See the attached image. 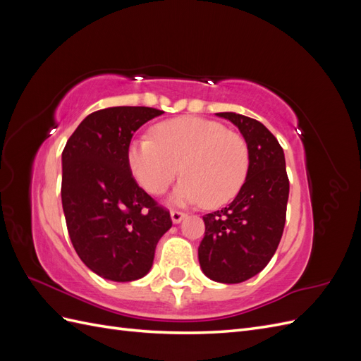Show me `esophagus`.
Returning a JSON list of instances; mask_svg holds the SVG:
<instances>
[{
  "instance_id": "esophagus-1",
  "label": "esophagus",
  "mask_w": 361,
  "mask_h": 361,
  "mask_svg": "<svg viewBox=\"0 0 361 361\" xmlns=\"http://www.w3.org/2000/svg\"><path fill=\"white\" fill-rule=\"evenodd\" d=\"M170 216H171V221H173L174 224H179L187 215H185L183 212H179V211H171V212H170Z\"/></svg>"
}]
</instances>
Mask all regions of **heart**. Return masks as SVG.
<instances>
[{"mask_svg":"<svg viewBox=\"0 0 361 361\" xmlns=\"http://www.w3.org/2000/svg\"><path fill=\"white\" fill-rule=\"evenodd\" d=\"M128 166L150 194H162L180 174L171 195L174 204L218 207L243 188L250 167L245 140L212 120L176 117L154 128V140L135 138L128 146Z\"/></svg>","mask_w":361,"mask_h":361,"instance_id":"obj_1","label":"heart"}]
</instances>
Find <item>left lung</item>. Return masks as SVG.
Returning a JSON list of instances; mask_svg holds the SVG:
<instances>
[{"label":"left lung","instance_id":"8db88e82","mask_svg":"<svg viewBox=\"0 0 361 361\" xmlns=\"http://www.w3.org/2000/svg\"><path fill=\"white\" fill-rule=\"evenodd\" d=\"M216 116L243 134L250 167L235 200L203 216L199 262L206 277L233 285L259 274L274 256L286 221L289 179L283 149L264 125L236 113Z\"/></svg>","mask_w":361,"mask_h":361}]
</instances>
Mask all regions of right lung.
<instances>
[{"mask_svg":"<svg viewBox=\"0 0 361 361\" xmlns=\"http://www.w3.org/2000/svg\"><path fill=\"white\" fill-rule=\"evenodd\" d=\"M162 113L149 106L94 111L61 154V204L71 241L84 265L105 280L145 277L171 227L169 211L138 187L126 159L135 130Z\"/></svg>","mask_w":361,"mask_h":361,"instance_id":"obj_1","label":"right lung"}]
</instances>
